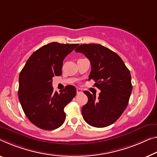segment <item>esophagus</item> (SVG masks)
<instances>
[{"mask_svg": "<svg viewBox=\"0 0 157 157\" xmlns=\"http://www.w3.org/2000/svg\"><path fill=\"white\" fill-rule=\"evenodd\" d=\"M82 93H83V91H82V90H81V88H77L76 89L77 95H80V94H81Z\"/></svg>", "mask_w": 157, "mask_h": 157, "instance_id": "obj_1", "label": "esophagus"}]
</instances>
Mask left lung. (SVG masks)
<instances>
[{"label": "left lung", "mask_w": 157, "mask_h": 157, "mask_svg": "<svg viewBox=\"0 0 157 157\" xmlns=\"http://www.w3.org/2000/svg\"><path fill=\"white\" fill-rule=\"evenodd\" d=\"M90 60L89 80L101 90L98 98L88 91L84 93L88 102L82 107V115L89 125L96 128L109 126L121 117L128 104L132 89L131 76L121 58L100 44H82L75 50Z\"/></svg>", "instance_id": "left-lung-1"}]
</instances>
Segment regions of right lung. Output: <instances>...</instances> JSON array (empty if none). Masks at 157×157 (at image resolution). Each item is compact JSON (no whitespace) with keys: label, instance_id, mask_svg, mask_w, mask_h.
<instances>
[{"label":"right lung","instance_id":"obj_1","mask_svg":"<svg viewBox=\"0 0 157 157\" xmlns=\"http://www.w3.org/2000/svg\"><path fill=\"white\" fill-rule=\"evenodd\" d=\"M78 44L48 43L31 55L19 76L18 96L28 119L43 130H54L64 122V109L76 95L74 86L60 93L52 88V78L62 75L63 60Z\"/></svg>","mask_w":157,"mask_h":157}]
</instances>
